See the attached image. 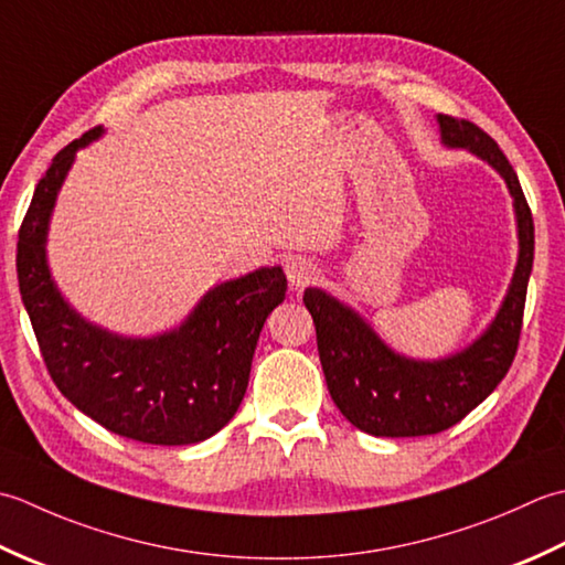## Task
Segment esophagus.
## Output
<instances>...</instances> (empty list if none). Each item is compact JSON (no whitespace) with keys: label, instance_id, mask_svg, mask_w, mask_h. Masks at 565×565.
<instances>
[{"label":"esophagus","instance_id":"1","mask_svg":"<svg viewBox=\"0 0 565 565\" xmlns=\"http://www.w3.org/2000/svg\"><path fill=\"white\" fill-rule=\"evenodd\" d=\"M285 275L295 290H302L309 282L317 280V266L309 258L295 256L285 263Z\"/></svg>","mask_w":565,"mask_h":565}]
</instances>
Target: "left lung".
I'll use <instances>...</instances> for the list:
<instances>
[{"mask_svg": "<svg viewBox=\"0 0 565 565\" xmlns=\"http://www.w3.org/2000/svg\"><path fill=\"white\" fill-rule=\"evenodd\" d=\"M441 141L500 172L514 198L520 260L498 317L482 337L451 359L424 363L390 351L375 331L339 299L307 287L302 302L317 327L327 387L343 417L373 436H427L454 427L508 375L520 347L529 273L534 263V218L508 156L468 119L439 114Z\"/></svg>", "mask_w": 565, "mask_h": 565, "instance_id": "obj_1", "label": "left lung"}]
</instances>
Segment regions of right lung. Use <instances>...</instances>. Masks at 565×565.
Returning a JSON list of instances; mask_svg holds the SVG:
<instances>
[{
  "instance_id": "1",
  "label": "right lung",
  "mask_w": 565,
  "mask_h": 565,
  "mask_svg": "<svg viewBox=\"0 0 565 565\" xmlns=\"http://www.w3.org/2000/svg\"><path fill=\"white\" fill-rule=\"evenodd\" d=\"M102 134L75 138L53 158L19 228L21 299L55 387L102 427L126 439L185 446L228 424L246 395L260 329L278 307L282 268H260L204 295L180 329L156 339H121L92 327L67 307L45 263V232L77 148Z\"/></svg>"
}]
</instances>
